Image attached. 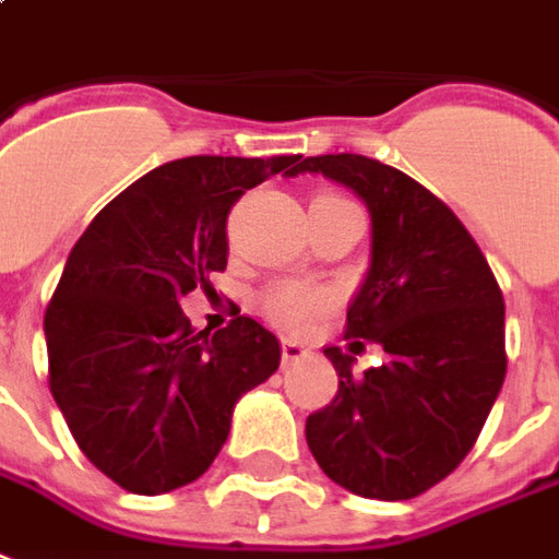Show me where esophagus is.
<instances>
[{"label": "esophagus", "mask_w": 559, "mask_h": 559, "mask_svg": "<svg viewBox=\"0 0 559 559\" xmlns=\"http://www.w3.org/2000/svg\"><path fill=\"white\" fill-rule=\"evenodd\" d=\"M310 355V349L298 343V340H283V364H295V361H304Z\"/></svg>", "instance_id": "esophagus-1"}]
</instances>
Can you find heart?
<instances>
[{"instance_id": "b5f03b06", "label": "heart", "mask_w": 559, "mask_h": 559, "mask_svg": "<svg viewBox=\"0 0 559 559\" xmlns=\"http://www.w3.org/2000/svg\"><path fill=\"white\" fill-rule=\"evenodd\" d=\"M259 307L264 319L276 328L304 331L331 307V292L312 283H300V280H283L261 295Z\"/></svg>"}]
</instances>
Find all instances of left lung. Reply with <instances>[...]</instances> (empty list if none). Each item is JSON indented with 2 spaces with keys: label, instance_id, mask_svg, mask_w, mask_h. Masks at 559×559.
I'll return each instance as SVG.
<instances>
[{
  "label": "left lung",
  "instance_id": "obj_1",
  "mask_svg": "<svg viewBox=\"0 0 559 559\" xmlns=\"http://www.w3.org/2000/svg\"><path fill=\"white\" fill-rule=\"evenodd\" d=\"M300 171L349 186L370 210L373 261L346 310V340L385 349L364 376L340 346L324 349L340 388L307 418V445L352 493L413 500L457 469L500 394L502 292L454 210L409 174L358 153L310 156Z\"/></svg>",
  "mask_w": 559,
  "mask_h": 559
}]
</instances>
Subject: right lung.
<instances>
[{"mask_svg":"<svg viewBox=\"0 0 559 559\" xmlns=\"http://www.w3.org/2000/svg\"><path fill=\"white\" fill-rule=\"evenodd\" d=\"M300 156H189L110 201L71 249L45 312L47 382L78 449L129 493L156 497L207 473L235 403L280 367L249 316L210 334L180 310L228 264V213Z\"/></svg>","mask_w":559,"mask_h":559,"instance_id":"add662e5","label":"right lung"}]
</instances>
